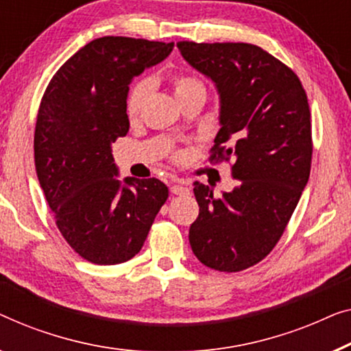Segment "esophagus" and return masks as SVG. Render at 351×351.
<instances>
[{"mask_svg":"<svg viewBox=\"0 0 351 351\" xmlns=\"http://www.w3.org/2000/svg\"><path fill=\"white\" fill-rule=\"evenodd\" d=\"M170 191H171V194H175V195H182V194H186L189 189L182 184H173L170 187Z\"/></svg>","mask_w":351,"mask_h":351,"instance_id":"esophagus-1","label":"esophagus"}]
</instances>
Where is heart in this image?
<instances>
[{
  "label": "heart",
  "instance_id": "obj_1",
  "mask_svg": "<svg viewBox=\"0 0 351 351\" xmlns=\"http://www.w3.org/2000/svg\"><path fill=\"white\" fill-rule=\"evenodd\" d=\"M171 84H173V90L178 100H184L186 97L194 95V93H206L205 84L197 79L195 76L189 75V73L178 71L171 75ZM151 92V82L147 79H141L133 84L130 90L127 92L125 97V112L128 119H136L138 116L141 114L143 108H145V103L149 97Z\"/></svg>",
  "mask_w": 351,
  "mask_h": 351
}]
</instances>
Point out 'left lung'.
I'll list each match as a JSON object with an SVG mask.
<instances>
[{"mask_svg":"<svg viewBox=\"0 0 351 351\" xmlns=\"http://www.w3.org/2000/svg\"><path fill=\"white\" fill-rule=\"evenodd\" d=\"M221 97V128L210 162H229L239 186L213 195L194 182L200 206L189 229L195 258L219 272H240L275 248L312 167V121L298 75L248 43H176Z\"/></svg>","mask_w":351,"mask_h":351,"instance_id":"1","label":"left lung"}]
</instances>
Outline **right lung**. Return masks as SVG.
<instances>
[{
  "mask_svg": "<svg viewBox=\"0 0 351 351\" xmlns=\"http://www.w3.org/2000/svg\"><path fill=\"white\" fill-rule=\"evenodd\" d=\"M173 43L93 39L52 76L34 127V165L56 224L82 259L122 264L140 253L169 199L157 178L117 180L111 143L128 132V84Z\"/></svg>",
  "mask_w": 351,
  "mask_h": 351,
  "instance_id": "obj_1",
  "label": "right lung"
}]
</instances>
